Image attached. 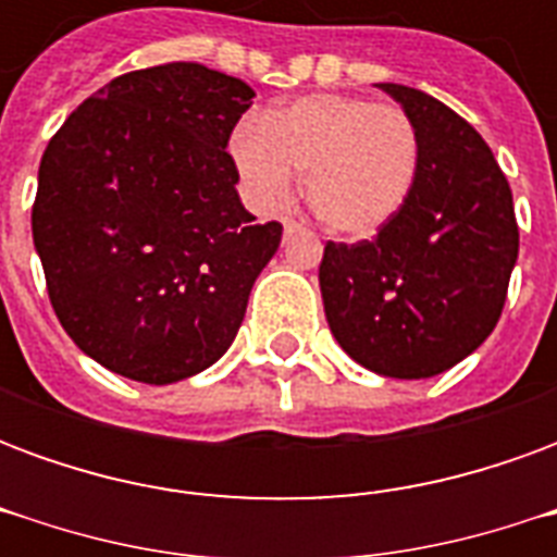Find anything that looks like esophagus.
<instances>
[{"instance_id":"1","label":"esophagus","mask_w":557,"mask_h":557,"mask_svg":"<svg viewBox=\"0 0 557 557\" xmlns=\"http://www.w3.org/2000/svg\"><path fill=\"white\" fill-rule=\"evenodd\" d=\"M283 230H286V232H289V235H292V232L301 230V223H298V220H289V218H286V220H283Z\"/></svg>"}]
</instances>
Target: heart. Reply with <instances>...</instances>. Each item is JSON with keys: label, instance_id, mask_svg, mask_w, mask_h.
Here are the masks:
<instances>
[{"label": "heart", "instance_id": "obj_1", "mask_svg": "<svg viewBox=\"0 0 557 557\" xmlns=\"http://www.w3.org/2000/svg\"><path fill=\"white\" fill-rule=\"evenodd\" d=\"M230 151L256 206H286L301 172L319 223L349 238L397 218L420 172L414 119L397 103L361 95H310L265 122H242Z\"/></svg>", "mask_w": 557, "mask_h": 557}]
</instances>
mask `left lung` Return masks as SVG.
<instances>
[{
	"label": "left lung",
	"mask_w": 557,
	"mask_h": 557,
	"mask_svg": "<svg viewBox=\"0 0 557 557\" xmlns=\"http://www.w3.org/2000/svg\"><path fill=\"white\" fill-rule=\"evenodd\" d=\"M379 89L418 125V182L373 238L325 244L319 286L331 334L355 361L391 379H426L498 325L519 226L502 166L462 115L420 89Z\"/></svg>",
	"instance_id": "1"
}]
</instances>
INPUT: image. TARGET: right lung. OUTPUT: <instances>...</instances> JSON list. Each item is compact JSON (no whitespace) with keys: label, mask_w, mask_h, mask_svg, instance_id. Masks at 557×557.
<instances>
[{"label":"right lung","mask_w":557,"mask_h":557,"mask_svg":"<svg viewBox=\"0 0 557 557\" xmlns=\"http://www.w3.org/2000/svg\"><path fill=\"white\" fill-rule=\"evenodd\" d=\"M253 103L196 62L110 79L44 151L32 238L67 337L113 373L170 385L230 349L283 226L253 223L226 151Z\"/></svg>","instance_id":"add662e5"}]
</instances>
